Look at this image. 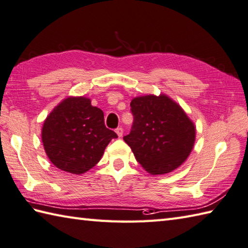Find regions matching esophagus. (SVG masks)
Segmentation results:
<instances>
[{
	"instance_id": "34e87169",
	"label": "esophagus",
	"mask_w": 248,
	"mask_h": 248,
	"mask_svg": "<svg viewBox=\"0 0 248 248\" xmlns=\"http://www.w3.org/2000/svg\"><path fill=\"white\" fill-rule=\"evenodd\" d=\"M115 133H117V135L119 136V137H122V136H123V128L122 127H118L117 129H115Z\"/></svg>"
}]
</instances>
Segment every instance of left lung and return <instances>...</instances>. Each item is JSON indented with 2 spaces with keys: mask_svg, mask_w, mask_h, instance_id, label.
I'll return each instance as SVG.
<instances>
[{
  "mask_svg": "<svg viewBox=\"0 0 248 248\" xmlns=\"http://www.w3.org/2000/svg\"><path fill=\"white\" fill-rule=\"evenodd\" d=\"M134 123L124 136L136 159L151 174H165L187 159L196 127L187 114L167 95H145L130 103Z\"/></svg>",
  "mask_w": 248,
  "mask_h": 248,
  "instance_id": "1",
  "label": "left lung"
}]
</instances>
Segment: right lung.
I'll list each match as a JSON object with an SVG mask.
<instances>
[{
  "instance_id": "1",
  "label": "right lung",
  "mask_w": 248,
  "mask_h": 248,
  "mask_svg": "<svg viewBox=\"0 0 248 248\" xmlns=\"http://www.w3.org/2000/svg\"><path fill=\"white\" fill-rule=\"evenodd\" d=\"M118 135L107 128L104 112L91 99L67 97L45 120L42 140L51 163L73 174H82L98 163L106 146Z\"/></svg>"
}]
</instances>
